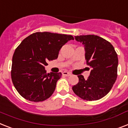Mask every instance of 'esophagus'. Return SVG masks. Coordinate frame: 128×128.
<instances>
[{
  "label": "esophagus",
  "instance_id": "1",
  "mask_svg": "<svg viewBox=\"0 0 128 128\" xmlns=\"http://www.w3.org/2000/svg\"><path fill=\"white\" fill-rule=\"evenodd\" d=\"M62 75H63V76H70L72 74H71V73L68 72H63Z\"/></svg>",
  "mask_w": 128,
  "mask_h": 128
}]
</instances>
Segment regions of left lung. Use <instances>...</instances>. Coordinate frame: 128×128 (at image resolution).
Segmentation results:
<instances>
[{
    "label": "left lung",
    "mask_w": 128,
    "mask_h": 128,
    "mask_svg": "<svg viewBox=\"0 0 128 128\" xmlns=\"http://www.w3.org/2000/svg\"><path fill=\"white\" fill-rule=\"evenodd\" d=\"M75 39L84 45L87 64L92 70L87 80L82 75L78 76L79 82L72 90L84 100L100 99L109 93L116 80L118 54L110 42L97 35H80Z\"/></svg>",
    "instance_id": "obj_1"
}]
</instances>
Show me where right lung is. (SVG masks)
<instances>
[{"label": "right lung", "instance_id": "add662e5", "mask_svg": "<svg viewBox=\"0 0 128 128\" xmlns=\"http://www.w3.org/2000/svg\"><path fill=\"white\" fill-rule=\"evenodd\" d=\"M72 35L36 32L22 41L12 57L11 77L16 89L28 100L40 102L51 96L61 72L47 74L48 61L58 58L62 46Z\"/></svg>", "mask_w": 128, "mask_h": 128}]
</instances>
